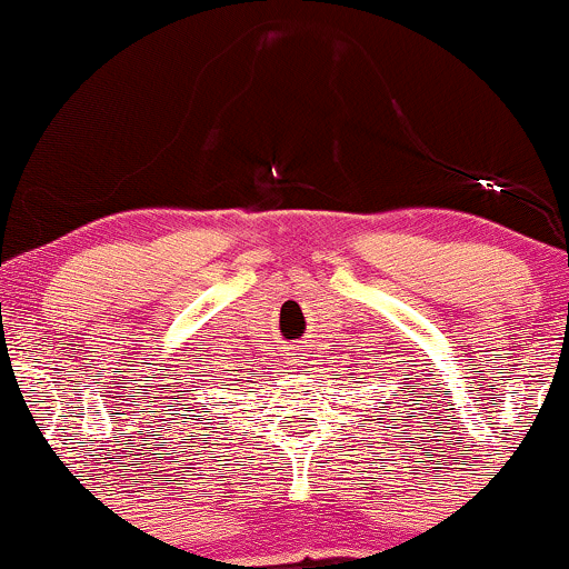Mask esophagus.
I'll list each match as a JSON object with an SVG mask.
<instances>
[{"mask_svg": "<svg viewBox=\"0 0 569 569\" xmlns=\"http://www.w3.org/2000/svg\"><path fill=\"white\" fill-rule=\"evenodd\" d=\"M292 356H303V352H301V350H296V352H292Z\"/></svg>", "mask_w": 569, "mask_h": 569, "instance_id": "1", "label": "esophagus"}]
</instances>
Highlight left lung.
<instances>
[{"label": "left lung", "mask_w": 569, "mask_h": 569, "mask_svg": "<svg viewBox=\"0 0 569 569\" xmlns=\"http://www.w3.org/2000/svg\"><path fill=\"white\" fill-rule=\"evenodd\" d=\"M358 366H360V363H356V369H352V366H347V369L358 371ZM358 380H366V377H358ZM409 380H412V377H409ZM405 385H407V393H409V396H415V390L409 388V382H405ZM409 401H415V399H409ZM382 405H385V401H382ZM409 407H412V405H409ZM409 415H415V412H409ZM377 420H380V418H377ZM396 420H399V415H396ZM385 429H390V426H385Z\"/></svg>", "instance_id": "1"}]
</instances>
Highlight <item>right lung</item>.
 Here are the masks:
<instances>
[{
	"mask_svg": "<svg viewBox=\"0 0 569 569\" xmlns=\"http://www.w3.org/2000/svg\"><path fill=\"white\" fill-rule=\"evenodd\" d=\"M233 371H241V369H233ZM189 375H194V371H189ZM206 377H209V375H206ZM233 377H236V382H241L243 375H233ZM243 382H252V380H243ZM187 388H189V385H187ZM176 393H179V396H176V401H173V405H176L173 415H176V420H181L179 426H189V429H192V433L200 431V426H203V431L219 429V427L203 425V419H213L214 422L224 426V420H217V415L209 412L211 407L206 405V401L199 399L200 395H203L206 399V396H209V390H203V393H198V396H194L192 390H176ZM222 405H228V401H222ZM194 419L199 420L198 425L193 423ZM224 429H228V426H224ZM200 439H203V442H206V439H211V433H200Z\"/></svg>",
	"mask_w": 569,
	"mask_h": 569,
	"instance_id": "add662e5",
	"label": "right lung"
}]
</instances>
